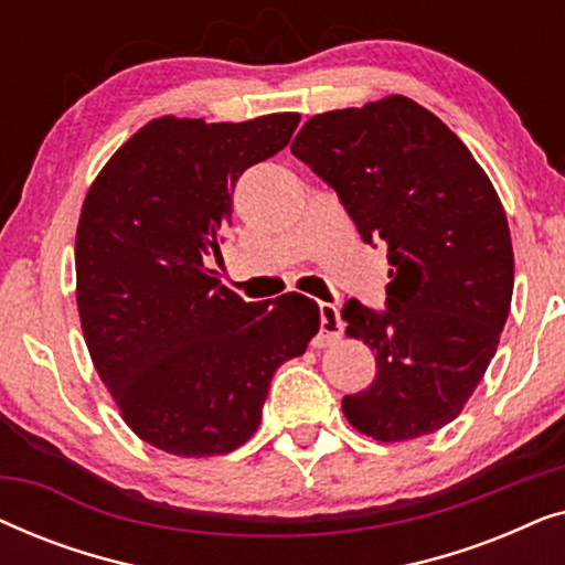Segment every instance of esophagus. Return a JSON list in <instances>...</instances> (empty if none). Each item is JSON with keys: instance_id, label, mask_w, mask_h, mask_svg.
Instances as JSON below:
<instances>
[{"instance_id": "1", "label": "esophagus", "mask_w": 565, "mask_h": 565, "mask_svg": "<svg viewBox=\"0 0 565 565\" xmlns=\"http://www.w3.org/2000/svg\"><path fill=\"white\" fill-rule=\"evenodd\" d=\"M342 339V319H339V308L334 303H321V331L316 337V347L334 344Z\"/></svg>"}]
</instances>
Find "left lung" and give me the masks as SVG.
I'll return each instance as SVG.
<instances>
[{
  "label": "left lung",
  "instance_id": "8db88e82",
  "mask_svg": "<svg viewBox=\"0 0 565 565\" xmlns=\"http://www.w3.org/2000/svg\"><path fill=\"white\" fill-rule=\"evenodd\" d=\"M290 151L337 192L362 242L388 246L383 311L342 308L377 367L342 398L344 416L381 443L443 429L481 383L512 306L497 190L437 115L401 95L313 115Z\"/></svg>",
  "mask_w": 565,
  "mask_h": 565
}]
</instances>
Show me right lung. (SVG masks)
Here are the masks:
<instances>
[{"label": "right lung", "mask_w": 565, "mask_h": 565, "mask_svg": "<svg viewBox=\"0 0 565 565\" xmlns=\"http://www.w3.org/2000/svg\"><path fill=\"white\" fill-rule=\"evenodd\" d=\"M298 113L151 120L92 182L76 228V306L122 419L180 458L242 447L275 370L319 331L316 300L246 303L221 285V234L246 169L288 146Z\"/></svg>", "instance_id": "add662e5"}]
</instances>
